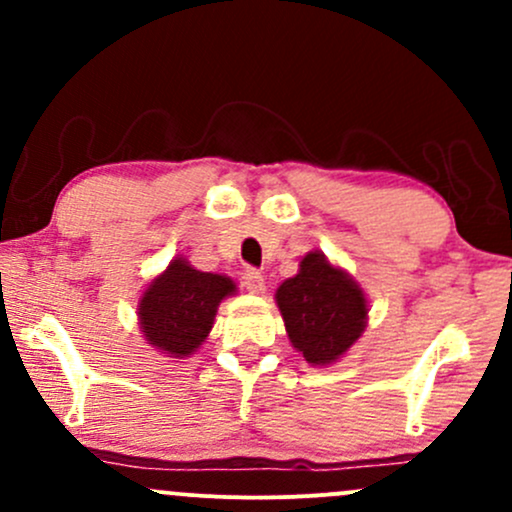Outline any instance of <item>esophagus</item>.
<instances>
[{"instance_id":"esophagus-1","label":"esophagus","mask_w":512,"mask_h":512,"mask_svg":"<svg viewBox=\"0 0 512 512\" xmlns=\"http://www.w3.org/2000/svg\"><path fill=\"white\" fill-rule=\"evenodd\" d=\"M243 286L250 293H262L264 291V276H262V272H257V269H245Z\"/></svg>"}]
</instances>
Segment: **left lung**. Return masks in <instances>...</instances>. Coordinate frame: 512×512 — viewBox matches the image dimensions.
Listing matches in <instances>:
<instances>
[{
    "label": "left lung",
    "mask_w": 512,
    "mask_h": 512,
    "mask_svg": "<svg viewBox=\"0 0 512 512\" xmlns=\"http://www.w3.org/2000/svg\"><path fill=\"white\" fill-rule=\"evenodd\" d=\"M274 298L293 349L313 366L342 358L366 330V293L320 250L303 257L298 274L286 279Z\"/></svg>",
    "instance_id": "left-lung-1"
}]
</instances>
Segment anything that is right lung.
<instances>
[{"instance_id": "right-lung-1", "label": "right lung", "mask_w": 512, "mask_h": 512, "mask_svg": "<svg viewBox=\"0 0 512 512\" xmlns=\"http://www.w3.org/2000/svg\"><path fill=\"white\" fill-rule=\"evenodd\" d=\"M233 293V279L199 272L187 260L175 257L166 272L151 281L139 301L144 339L173 358L195 354L209 337L219 303Z\"/></svg>"}]
</instances>
